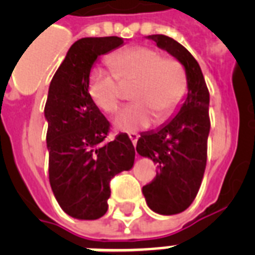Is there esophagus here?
Masks as SVG:
<instances>
[{
  "mask_svg": "<svg viewBox=\"0 0 255 255\" xmlns=\"http://www.w3.org/2000/svg\"><path fill=\"white\" fill-rule=\"evenodd\" d=\"M128 136H129V139H131V141L133 143V145H136L137 140H139V133H136V132H129Z\"/></svg>",
  "mask_w": 255,
  "mask_h": 255,
  "instance_id": "34e87169",
  "label": "esophagus"
}]
</instances>
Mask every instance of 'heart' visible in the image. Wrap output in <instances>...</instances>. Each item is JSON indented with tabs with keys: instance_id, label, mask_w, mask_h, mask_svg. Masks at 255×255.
<instances>
[{
	"instance_id": "1",
	"label": "heart",
	"mask_w": 255,
	"mask_h": 255,
	"mask_svg": "<svg viewBox=\"0 0 255 255\" xmlns=\"http://www.w3.org/2000/svg\"><path fill=\"white\" fill-rule=\"evenodd\" d=\"M111 71L94 66L87 77V91L96 107L106 114L119 110L131 90L135 103L115 118L120 131H139L153 119L165 122L177 112L188 90V77L181 62L163 57L149 46H132L107 57Z\"/></svg>"
}]
</instances>
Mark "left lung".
I'll return each mask as SVG.
<instances>
[{
  "label": "left lung",
  "mask_w": 255,
  "mask_h": 255,
  "mask_svg": "<svg viewBox=\"0 0 255 255\" xmlns=\"http://www.w3.org/2000/svg\"><path fill=\"white\" fill-rule=\"evenodd\" d=\"M185 67L188 95L180 111L157 131L141 133L136 151L157 165V173L143 186L148 206L159 214L181 213L201 186L210 131L209 90L194 57L173 38L148 35Z\"/></svg>",
  "instance_id": "obj_1"
}]
</instances>
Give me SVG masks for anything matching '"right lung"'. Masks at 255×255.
<instances>
[{"instance_id": "right-lung-1", "label": "right lung", "mask_w": 255, "mask_h": 255, "mask_svg": "<svg viewBox=\"0 0 255 255\" xmlns=\"http://www.w3.org/2000/svg\"><path fill=\"white\" fill-rule=\"evenodd\" d=\"M123 42L119 37L77 41L49 87L45 118L50 185L62 209L79 220L106 214L110 182L135 161V148L127 133L106 141L111 126L87 91L88 73L96 58Z\"/></svg>"}]
</instances>
